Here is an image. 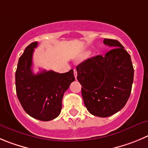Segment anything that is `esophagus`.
Here are the masks:
<instances>
[{
  "label": "esophagus",
  "mask_w": 148,
  "mask_h": 148,
  "mask_svg": "<svg viewBox=\"0 0 148 148\" xmlns=\"http://www.w3.org/2000/svg\"><path fill=\"white\" fill-rule=\"evenodd\" d=\"M74 77H75V79H77V69H74Z\"/></svg>",
  "instance_id": "esophagus-1"
}]
</instances>
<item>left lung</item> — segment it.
<instances>
[{
  "label": "left lung",
  "mask_w": 148,
  "mask_h": 148,
  "mask_svg": "<svg viewBox=\"0 0 148 148\" xmlns=\"http://www.w3.org/2000/svg\"><path fill=\"white\" fill-rule=\"evenodd\" d=\"M112 48L105 55L87 59L77 66L82 96L90 114L107 118L125 105L132 92L134 68L130 55L117 40L104 38Z\"/></svg>",
  "instance_id": "obj_1"
}]
</instances>
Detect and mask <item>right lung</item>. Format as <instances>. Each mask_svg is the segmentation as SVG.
I'll return each mask as SVG.
<instances>
[{"mask_svg":"<svg viewBox=\"0 0 148 148\" xmlns=\"http://www.w3.org/2000/svg\"><path fill=\"white\" fill-rule=\"evenodd\" d=\"M37 46V41L31 43L19 59L15 74L16 92L27 114L39 121H49L60 114L63 94L75 78L73 69L63 74L44 70L34 74L31 66Z\"/></svg>","mask_w":148,"mask_h":148,"instance_id":"obj_1","label":"right lung"}]
</instances>
